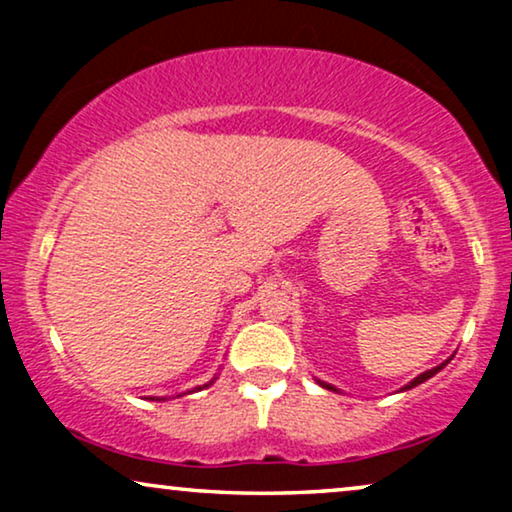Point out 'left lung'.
<instances>
[{
    "label": "left lung",
    "instance_id": "1",
    "mask_svg": "<svg viewBox=\"0 0 512 512\" xmlns=\"http://www.w3.org/2000/svg\"><path fill=\"white\" fill-rule=\"evenodd\" d=\"M447 361H450V359H447ZM447 361H445V363H440V366H436V368L426 370V373H422V375H417V377H415V380H412L410 384H405V387H403V391H405V389H412V387H417V384H422V382H426V380H429V377H433V375H436V373H440V370H443V368L447 366ZM317 382H319V384H321V387H324V389L338 391V389H335V387H331V384H326V382H321V380H317Z\"/></svg>",
    "mask_w": 512,
    "mask_h": 512
}]
</instances>
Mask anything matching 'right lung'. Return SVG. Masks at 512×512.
Wrapping results in <instances>:
<instances>
[{
  "label": "right lung",
  "instance_id": "right-lung-1",
  "mask_svg": "<svg viewBox=\"0 0 512 512\" xmlns=\"http://www.w3.org/2000/svg\"><path fill=\"white\" fill-rule=\"evenodd\" d=\"M212 382H214V380H212ZM212 382H209V384H212ZM209 384H202V387H209ZM202 387H198V391H200ZM151 401H165V398H156V396H153V398H151Z\"/></svg>",
  "mask_w": 512,
  "mask_h": 512
}]
</instances>
